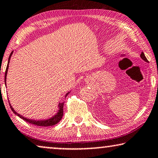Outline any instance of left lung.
Here are the masks:
<instances>
[{"instance_id": "8db88e82", "label": "left lung", "mask_w": 158, "mask_h": 158, "mask_svg": "<svg viewBox=\"0 0 158 158\" xmlns=\"http://www.w3.org/2000/svg\"><path fill=\"white\" fill-rule=\"evenodd\" d=\"M140 57L142 58V59H143L144 61H145L146 62H148V59H147V58L145 57V54H144V53H143V52H142V53H141V54H140Z\"/></svg>"}]
</instances>
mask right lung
Listing matches in <instances>:
<instances>
[{"label":"right lung","instance_id":"add662e5","mask_svg":"<svg viewBox=\"0 0 158 158\" xmlns=\"http://www.w3.org/2000/svg\"><path fill=\"white\" fill-rule=\"evenodd\" d=\"M13 54V52L10 53V56L8 58V65H7V67H6V73H5V84L6 85V76H7V72H8V64H9V62H10V57H11ZM69 94V92L68 93H66V95H65V97H66V96ZM10 104V109H11V110L13 112L14 114H15L17 115V116H19V117H21V119H23V120H25L26 122H27L28 123H31L32 124H34V125H36V126H41V127H48V126H53V125H55V124H57L58 123H59L60 120H61L62 117H63V114H64V102H60L59 104V111H58V112L56 113V114H55L54 116H53L52 117H51L49 119H44V120H35V119H27V118H25V117L22 116V115L19 114V113H17L14 110V109L12 107L11 104Z\"/></svg>","mask_w":158,"mask_h":158}]
</instances>
